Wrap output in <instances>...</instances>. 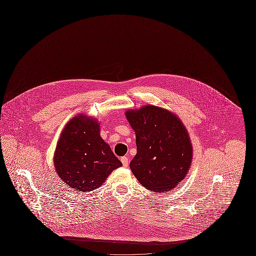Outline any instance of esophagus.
I'll list each match as a JSON object with an SVG mask.
<instances>
[{
    "label": "esophagus",
    "instance_id": "obj_1",
    "mask_svg": "<svg viewBox=\"0 0 256 256\" xmlns=\"http://www.w3.org/2000/svg\"><path fill=\"white\" fill-rule=\"evenodd\" d=\"M121 161H122V166L124 167H128V158L126 156H122L121 158Z\"/></svg>",
    "mask_w": 256,
    "mask_h": 256
}]
</instances>
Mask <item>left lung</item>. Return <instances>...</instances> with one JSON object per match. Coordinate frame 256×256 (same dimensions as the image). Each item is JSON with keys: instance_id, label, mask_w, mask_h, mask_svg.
I'll return each mask as SVG.
<instances>
[{"instance_id": "1", "label": "left lung", "mask_w": 256, "mask_h": 256, "mask_svg": "<svg viewBox=\"0 0 256 256\" xmlns=\"http://www.w3.org/2000/svg\"><path fill=\"white\" fill-rule=\"evenodd\" d=\"M126 116L136 137L137 154L130 164L134 176L150 191H170L185 178L192 160V145L182 122L154 106L128 110Z\"/></svg>"}]
</instances>
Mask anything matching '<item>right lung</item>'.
<instances>
[{"instance_id": "right-lung-1", "label": "right lung", "mask_w": 256, "mask_h": 256, "mask_svg": "<svg viewBox=\"0 0 256 256\" xmlns=\"http://www.w3.org/2000/svg\"><path fill=\"white\" fill-rule=\"evenodd\" d=\"M56 174L74 190L89 192L100 187L110 172L122 166L100 136L96 120L76 116L66 124L54 154Z\"/></svg>"}]
</instances>
